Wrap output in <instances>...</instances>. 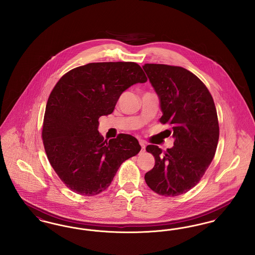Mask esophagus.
Here are the masks:
<instances>
[{"mask_svg":"<svg viewBox=\"0 0 255 255\" xmlns=\"http://www.w3.org/2000/svg\"><path fill=\"white\" fill-rule=\"evenodd\" d=\"M139 144L141 146V152L145 151V143L143 141H139Z\"/></svg>","mask_w":255,"mask_h":255,"instance_id":"1","label":"esophagus"}]
</instances>
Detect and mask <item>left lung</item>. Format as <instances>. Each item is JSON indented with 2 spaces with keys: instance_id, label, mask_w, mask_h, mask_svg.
Masks as SVG:
<instances>
[{
  "instance_id": "1",
  "label": "left lung",
  "mask_w": 255,
  "mask_h": 255,
  "mask_svg": "<svg viewBox=\"0 0 255 255\" xmlns=\"http://www.w3.org/2000/svg\"><path fill=\"white\" fill-rule=\"evenodd\" d=\"M159 99V122L171 124L174 146L165 153L158 146L146 151L155 166L144 176L156 193L175 197L193 188L214 158L219 139L217 111L206 85L182 67L163 64L142 66Z\"/></svg>"
}]
</instances>
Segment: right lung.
Masks as SVG:
<instances>
[{"instance_id": "right-lung-1", "label": "right lung", "mask_w": 255, "mask_h": 255, "mask_svg": "<svg viewBox=\"0 0 255 255\" xmlns=\"http://www.w3.org/2000/svg\"><path fill=\"white\" fill-rule=\"evenodd\" d=\"M133 62L90 63L60 78L49 95L42 138L49 163L61 181L77 194L104 191L122 162L141 149L131 134L110 140L98 132V119L115 110L122 93L145 83Z\"/></svg>"}]
</instances>
